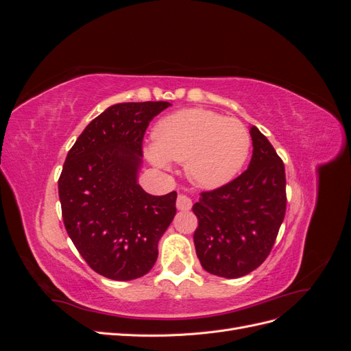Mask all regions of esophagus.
<instances>
[{"label": "esophagus", "instance_id": "obj_1", "mask_svg": "<svg viewBox=\"0 0 351 351\" xmlns=\"http://www.w3.org/2000/svg\"><path fill=\"white\" fill-rule=\"evenodd\" d=\"M176 205H177V209L178 210H190L192 209V199H190L189 196H186V195H178L177 196V202H176Z\"/></svg>", "mask_w": 351, "mask_h": 351}]
</instances>
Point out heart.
Returning <instances> with one entry per match:
<instances>
[{
    "instance_id": "obj_1",
    "label": "heart",
    "mask_w": 351,
    "mask_h": 351,
    "mask_svg": "<svg viewBox=\"0 0 351 351\" xmlns=\"http://www.w3.org/2000/svg\"><path fill=\"white\" fill-rule=\"evenodd\" d=\"M252 139L241 121L215 111L182 110L159 121L146 156L159 168L184 162L192 183L217 189L234 178L250 152Z\"/></svg>"
}]
</instances>
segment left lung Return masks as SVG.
<instances>
[{"label":"left lung","mask_w":351,"mask_h":351,"mask_svg":"<svg viewBox=\"0 0 351 351\" xmlns=\"http://www.w3.org/2000/svg\"><path fill=\"white\" fill-rule=\"evenodd\" d=\"M249 168L228 184L200 193L193 234L200 265L222 278H240L268 258L285 215V169L258 127H250Z\"/></svg>","instance_id":"left-lung-1"}]
</instances>
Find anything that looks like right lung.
I'll use <instances>...</instances> for the list:
<instances>
[{"label":"right lung","mask_w":351,"mask_h":351,"mask_svg":"<svg viewBox=\"0 0 351 351\" xmlns=\"http://www.w3.org/2000/svg\"><path fill=\"white\" fill-rule=\"evenodd\" d=\"M165 101L123 102L93 119L67 154L58 196L67 234L89 267L115 281L149 272L158 241L176 215L177 193H146L137 183L142 142Z\"/></svg>","instance_id":"add662e5"}]
</instances>
